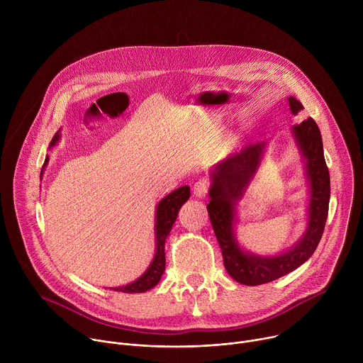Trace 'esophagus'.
Instances as JSON below:
<instances>
[{"mask_svg": "<svg viewBox=\"0 0 363 363\" xmlns=\"http://www.w3.org/2000/svg\"><path fill=\"white\" fill-rule=\"evenodd\" d=\"M208 188H210V182L206 181V179H199V181H196L195 184H194V195L196 196V198H205V195H206V192H208Z\"/></svg>", "mask_w": 363, "mask_h": 363, "instance_id": "obj_1", "label": "esophagus"}]
</instances>
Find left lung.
<instances>
[{
  "instance_id": "obj_1",
  "label": "left lung",
  "mask_w": 363,
  "mask_h": 363,
  "mask_svg": "<svg viewBox=\"0 0 363 363\" xmlns=\"http://www.w3.org/2000/svg\"><path fill=\"white\" fill-rule=\"evenodd\" d=\"M289 106L293 115L303 111L301 103L290 96ZM304 164L308 185L307 220L303 235L289 250L274 255L254 254L240 245L235 237L238 202L262 167L266 142L248 143L241 152L217 164L211 172L208 216L218 240L224 267L228 274L245 286H260L280 279L306 263L322 238L330 199V177L323 155V142L316 122L308 118L290 129Z\"/></svg>"
}]
</instances>
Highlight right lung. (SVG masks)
I'll return each mask as SVG.
<instances>
[{"instance_id": "right-lung-1", "label": "right lung", "mask_w": 363, "mask_h": 363, "mask_svg": "<svg viewBox=\"0 0 363 363\" xmlns=\"http://www.w3.org/2000/svg\"><path fill=\"white\" fill-rule=\"evenodd\" d=\"M60 132H57L53 139H51L48 149H53L59 140H60ZM48 164V155L45 157L41 175ZM191 192L189 186L184 185L167 196H164L158 205L157 210H155V255L152 258V262L149 267L145 270V273L138 277L135 281L126 284V286H119V287H111L113 291H122V293H143L150 290L152 287L157 286L165 272V240L169 235L172 225L178 217V211L181 210V206L188 201Z\"/></svg>"}]
</instances>
